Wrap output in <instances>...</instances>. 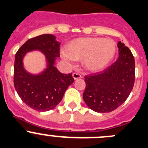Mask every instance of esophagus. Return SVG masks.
<instances>
[{"label":"esophagus","mask_w":148,"mask_h":148,"mask_svg":"<svg viewBox=\"0 0 148 148\" xmlns=\"http://www.w3.org/2000/svg\"><path fill=\"white\" fill-rule=\"evenodd\" d=\"M72 76H73V77H74V79H77L82 78V75H81L80 74H79V73H77V72L73 73Z\"/></svg>","instance_id":"1"}]
</instances>
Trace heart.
Here are the masks:
<instances>
[{"mask_svg":"<svg viewBox=\"0 0 148 148\" xmlns=\"http://www.w3.org/2000/svg\"><path fill=\"white\" fill-rule=\"evenodd\" d=\"M116 43L110 38L87 37L73 40L62 53L65 59L80 60L87 69L99 71L106 67L114 57Z\"/></svg>","mask_w":148,"mask_h":148,"instance_id":"1","label":"heart"}]
</instances>
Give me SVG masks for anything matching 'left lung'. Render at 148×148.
Wrapping results in <instances>:
<instances>
[{
    "label": "left lung",
    "mask_w": 148,
    "mask_h": 148,
    "mask_svg": "<svg viewBox=\"0 0 148 148\" xmlns=\"http://www.w3.org/2000/svg\"><path fill=\"white\" fill-rule=\"evenodd\" d=\"M119 57L102 71L86 75L83 100L96 112H110L123 103L130 95L135 79V62L128 47L118 43Z\"/></svg>",
    "instance_id": "obj_1"
}]
</instances>
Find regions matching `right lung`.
I'll return each instance as SVG.
<instances>
[{"label":"right lung","instance_id":"right-lung-1","mask_svg":"<svg viewBox=\"0 0 148 148\" xmlns=\"http://www.w3.org/2000/svg\"><path fill=\"white\" fill-rule=\"evenodd\" d=\"M52 34H43L27 40L15 55L14 85L26 105L39 112L49 111L60 102L69 86L74 82L72 74H66L55 67L60 57V42ZM41 51L47 59V68L38 75H31L23 67V58L28 51Z\"/></svg>","mask_w":148,"mask_h":148}]
</instances>
